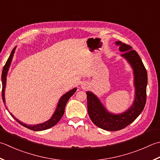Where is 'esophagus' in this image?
I'll return each mask as SVG.
<instances>
[{"label":"esophagus","instance_id":"obj_1","mask_svg":"<svg viewBox=\"0 0 160 160\" xmlns=\"http://www.w3.org/2000/svg\"><path fill=\"white\" fill-rule=\"evenodd\" d=\"M87 83H83L82 84V89H86L87 88Z\"/></svg>","mask_w":160,"mask_h":160}]
</instances>
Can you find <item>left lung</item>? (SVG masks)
<instances>
[{
	"mask_svg": "<svg viewBox=\"0 0 160 160\" xmlns=\"http://www.w3.org/2000/svg\"><path fill=\"white\" fill-rule=\"evenodd\" d=\"M120 46L121 56L128 62L133 69L135 97L133 104L123 113L114 114L109 112L92 92H87V109L91 120L96 126L108 131H117L128 126L139 117L146 102V86L148 83L147 71L138 55L130 46L116 42Z\"/></svg>",
	"mask_w": 160,
	"mask_h": 160,
	"instance_id": "left-lung-1",
	"label": "left lung"
}]
</instances>
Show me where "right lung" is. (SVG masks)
<instances>
[{
    "instance_id": "add662e5",
    "label": "right lung",
    "mask_w": 160,
    "mask_h": 160,
    "mask_svg": "<svg viewBox=\"0 0 160 160\" xmlns=\"http://www.w3.org/2000/svg\"><path fill=\"white\" fill-rule=\"evenodd\" d=\"M16 47L14 48V49L12 50V51L11 52L10 55L8 58V59L6 62V63L3 67V69L2 71V76H1V79H2V101L4 103H5V87H6V77H7L8 75V72L9 70V68L10 67L11 62L12 60V58L14 56V53L15 51ZM77 89L74 88L73 89H71L69 92L66 93L65 94H64L62 96L59 101L58 102V104L57 106V108H56L55 111L54 112V114H52V116L51 117V118H50L48 121H47L44 123H39V124H37V125H27L26 123H23L21 121H18L17 118H15L13 115H12L11 113H9L11 114V116L12 117H14V119L17 121L18 123H19L22 126L26 127L28 129L32 130L34 131H42V130H47L48 128H51L52 126H55L58 122L59 121V120L61 119V118L63 116L64 113V109H65V106L67 105V102H68V99H69L74 94V93L76 92ZM8 109V108H7Z\"/></svg>"
}]
</instances>
